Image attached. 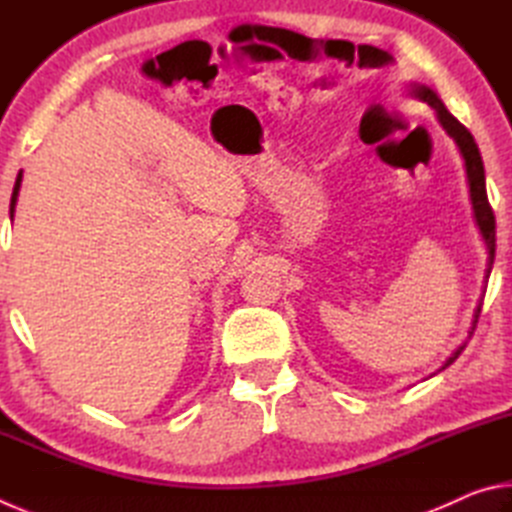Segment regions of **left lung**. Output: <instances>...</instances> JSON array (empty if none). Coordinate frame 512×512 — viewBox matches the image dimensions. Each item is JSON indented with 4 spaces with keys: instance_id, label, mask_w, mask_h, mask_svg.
Instances as JSON below:
<instances>
[{
    "instance_id": "left-lung-1",
    "label": "left lung",
    "mask_w": 512,
    "mask_h": 512,
    "mask_svg": "<svg viewBox=\"0 0 512 512\" xmlns=\"http://www.w3.org/2000/svg\"><path fill=\"white\" fill-rule=\"evenodd\" d=\"M413 94H415V97H420L422 101H427L429 106L436 110L438 121L443 124L445 131L454 137L458 149H461V155L465 160V171H467V183H470V198H472V207H474V219H476V225H479L485 244H488V255L490 257H488V273H485V277H490L492 262H495V212H492V207L488 203V192H485V171H483V160H481L479 146H476L472 133L467 131L461 121H458L452 115V112L445 108V103L438 99L436 92L424 88V85H415ZM481 307H483V302H479V307H476L474 325H472L470 334H474V327H476V323H479ZM463 350H465V345H463V348H458L452 354V357L445 361L443 370L447 366H452V363L458 359V354H461Z\"/></svg>"
}]
</instances>
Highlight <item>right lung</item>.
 Here are the masks:
<instances>
[{"instance_id": "obj_1", "label": "right lung", "mask_w": 512, "mask_h": 512, "mask_svg": "<svg viewBox=\"0 0 512 512\" xmlns=\"http://www.w3.org/2000/svg\"><path fill=\"white\" fill-rule=\"evenodd\" d=\"M20 183H22V171H20V173H17V180H15V187H13V196H11V219H13V212H15L17 194H20Z\"/></svg>"}]
</instances>
